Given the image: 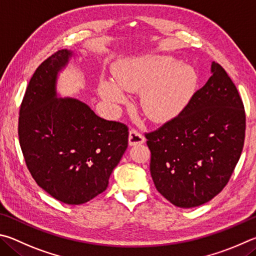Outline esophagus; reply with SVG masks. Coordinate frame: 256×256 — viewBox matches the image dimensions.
Listing matches in <instances>:
<instances>
[{
  "instance_id": "1",
  "label": "esophagus",
  "mask_w": 256,
  "mask_h": 256,
  "mask_svg": "<svg viewBox=\"0 0 256 256\" xmlns=\"http://www.w3.org/2000/svg\"><path fill=\"white\" fill-rule=\"evenodd\" d=\"M142 142H145V137L135 128L130 129V132H129V145L136 146L142 144Z\"/></svg>"
}]
</instances>
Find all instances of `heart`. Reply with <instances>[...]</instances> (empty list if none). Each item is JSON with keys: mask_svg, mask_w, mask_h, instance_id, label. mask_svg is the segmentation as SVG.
Listing matches in <instances>:
<instances>
[{"mask_svg": "<svg viewBox=\"0 0 256 256\" xmlns=\"http://www.w3.org/2000/svg\"><path fill=\"white\" fill-rule=\"evenodd\" d=\"M194 68L168 56H145L124 62L114 78H102L98 92L106 101L120 104L127 91H142V108L150 119H172L184 109L194 92Z\"/></svg>", "mask_w": 256, "mask_h": 256, "instance_id": "obj_1", "label": "heart"}]
</instances>
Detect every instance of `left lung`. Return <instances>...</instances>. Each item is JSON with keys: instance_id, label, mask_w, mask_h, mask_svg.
<instances>
[{"instance_id": "left-lung-1", "label": "left lung", "mask_w": 256, "mask_h": 256, "mask_svg": "<svg viewBox=\"0 0 256 256\" xmlns=\"http://www.w3.org/2000/svg\"><path fill=\"white\" fill-rule=\"evenodd\" d=\"M208 82L176 116L146 132L156 190L180 208L204 204L230 181L244 147L246 116L226 70L212 62Z\"/></svg>"}]
</instances>
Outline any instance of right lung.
<instances>
[{
  "label": "right lung",
  "mask_w": 256,
  "mask_h": 256,
  "mask_svg": "<svg viewBox=\"0 0 256 256\" xmlns=\"http://www.w3.org/2000/svg\"><path fill=\"white\" fill-rule=\"evenodd\" d=\"M70 56L60 49L36 70L20 106L18 134L37 184L62 202L80 204L106 189L128 147L129 132L76 98H57V74Z\"/></svg>",
  "instance_id": "obj_1"
}]
</instances>
